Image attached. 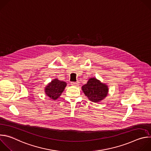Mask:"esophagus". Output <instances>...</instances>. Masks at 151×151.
<instances>
[{
	"instance_id": "esophagus-1",
	"label": "esophagus",
	"mask_w": 151,
	"mask_h": 151,
	"mask_svg": "<svg viewBox=\"0 0 151 151\" xmlns=\"http://www.w3.org/2000/svg\"><path fill=\"white\" fill-rule=\"evenodd\" d=\"M71 85H73V86H77L78 85H79V82H71Z\"/></svg>"
}]
</instances>
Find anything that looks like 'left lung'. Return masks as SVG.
<instances>
[{"instance_id":"obj_1","label":"left lung","mask_w":151,"mask_h":151,"mask_svg":"<svg viewBox=\"0 0 151 151\" xmlns=\"http://www.w3.org/2000/svg\"><path fill=\"white\" fill-rule=\"evenodd\" d=\"M82 89L85 96L93 102L101 101L108 93L107 86L94 78L90 79L87 83L82 86Z\"/></svg>"}]
</instances>
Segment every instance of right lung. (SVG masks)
<instances>
[{
    "label": "right lung",
    "mask_w": 151,
    "mask_h": 151,
    "mask_svg": "<svg viewBox=\"0 0 151 151\" xmlns=\"http://www.w3.org/2000/svg\"><path fill=\"white\" fill-rule=\"evenodd\" d=\"M66 86V83L55 79L45 88V93L50 99L56 100L60 97Z\"/></svg>",
    "instance_id": "right-lung-1"
}]
</instances>
